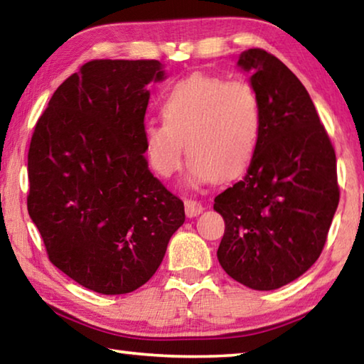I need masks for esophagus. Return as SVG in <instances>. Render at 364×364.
Masks as SVG:
<instances>
[{
  "label": "esophagus",
  "instance_id": "obj_1",
  "mask_svg": "<svg viewBox=\"0 0 364 364\" xmlns=\"http://www.w3.org/2000/svg\"><path fill=\"white\" fill-rule=\"evenodd\" d=\"M184 210H186V215L189 218H193L204 212V207H202L200 202H197L194 199H186L184 200Z\"/></svg>",
  "mask_w": 364,
  "mask_h": 364
}]
</instances>
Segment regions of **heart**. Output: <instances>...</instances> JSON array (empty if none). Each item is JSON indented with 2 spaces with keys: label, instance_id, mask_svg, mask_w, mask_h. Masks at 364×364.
<instances>
[{
  "label": "heart",
  "instance_id": "b5f03b06",
  "mask_svg": "<svg viewBox=\"0 0 364 364\" xmlns=\"http://www.w3.org/2000/svg\"><path fill=\"white\" fill-rule=\"evenodd\" d=\"M164 123L144 125L151 167L170 178L181 167L184 143L191 157L188 181L230 180L249 167L262 132V107L254 86L194 73L175 83L162 101Z\"/></svg>",
  "mask_w": 364,
  "mask_h": 364
}]
</instances>
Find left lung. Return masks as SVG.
<instances>
[{
    "label": "left lung",
    "mask_w": 364,
    "mask_h": 364,
    "mask_svg": "<svg viewBox=\"0 0 364 364\" xmlns=\"http://www.w3.org/2000/svg\"><path fill=\"white\" fill-rule=\"evenodd\" d=\"M262 132L247 173L215 197L225 220L218 262L232 279L273 291L297 279L321 255L338 205L336 152L310 95L278 58L247 49Z\"/></svg>",
    "instance_id": "obj_1"
}]
</instances>
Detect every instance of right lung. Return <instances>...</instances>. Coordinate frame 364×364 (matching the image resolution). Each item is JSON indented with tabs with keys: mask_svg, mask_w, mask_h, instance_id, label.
<instances>
[{
	"mask_svg": "<svg viewBox=\"0 0 364 364\" xmlns=\"http://www.w3.org/2000/svg\"><path fill=\"white\" fill-rule=\"evenodd\" d=\"M159 60L96 59L54 91L28 149V215L48 258L104 295L136 291L184 223V204L144 159L146 86Z\"/></svg>",
	"mask_w": 364,
	"mask_h": 364,
	"instance_id": "1",
	"label": "right lung"
}]
</instances>
